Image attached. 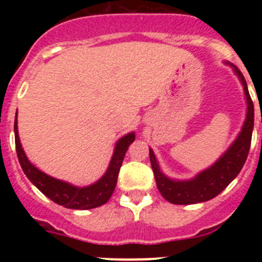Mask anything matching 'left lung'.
Segmentation results:
<instances>
[{
  "mask_svg": "<svg viewBox=\"0 0 262 262\" xmlns=\"http://www.w3.org/2000/svg\"><path fill=\"white\" fill-rule=\"evenodd\" d=\"M235 72L237 73L243 86H244V93L247 97V102H248L247 119L244 122L242 133L239 134L230 149L217 160L211 168L206 169L205 172L200 173L190 181H173L161 173L154 151L149 149V159H151L157 189L168 202L174 203V205H191V203L206 202V201L212 200L232 182L233 178L239 174L243 165L245 164V160L249 154V148H251L254 108L244 76L237 68H235Z\"/></svg>",
  "mask_w": 262,
  "mask_h": 262,
  "instance_id": "obj_1",
  "label": "left lung"
}]
</instances>
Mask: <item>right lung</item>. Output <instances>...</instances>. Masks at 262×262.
<instances>
[{
  "instance_id": "1",
  "label": "right lung",
  "mask_w": 262,
  "mask_h": 262,
  "mask_svg": "<svg viewBox=\"0 0 262 262\" xmlns=\"http://www.w3.org/2000/svg\"><path fill=\"white\" fill-rule=\"evenodd\" d=\"M14 134H15V149H17L18 160H19L22 170L27 176V178L51 201L60 206H64L67 209L73 210L94 209V207L105 205L110 200L111 194L117 186L118 174H119V169L123 163L124 155H126L129 144L135 140L134 133L123 136L117 143L114 155H113V159H111L105 176L90 186L77 187L56 180V178L50 177L30 163L23 152L19 136H18L17 115L14 120Z\"/></svg>"
}]
</instances>
